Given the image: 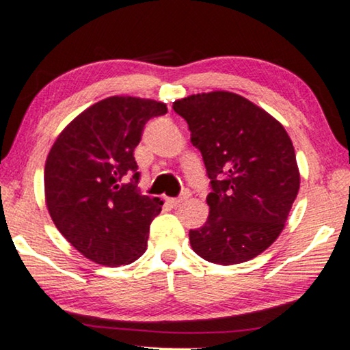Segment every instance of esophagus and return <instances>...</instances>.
<instances>
[{"label":"esophagus","mask_w":350,"mask_h":350,"mask_svg":"<svg viewBox=\"0 0 350 350\" xmlns=\"http://www.w3.org/2000/svg\"><path fill=\"white\" fill-rule=\"evenodd\" d=\"M189 198V196L187 193H183V196L180 197H174V198H167V203H171L172 206H178V205H180V203L183 202H185Z\"/></svg>","instance_id":"obj_1"}]
</instances>
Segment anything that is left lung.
I'll return each instance as SVG.
<instances>
[{"mask_svg": "<svg viewBox=\"0 0 350 350\" xmlns=\"http://www.w3.org/2000/svg\"><path fill=\"white\" fill-rule=\"evenodd\" d=\"M172 108L187 121L211 184L210 215L190 229V245L216 265L249 262L276 241L297 197L291 137L271 114L232 92L190 95Z\"/></svg>", "mask_w": 350, "mask_h": 350, "instance_id": "obj_1", "label": "left lung"}]
</instances>
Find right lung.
I'll return each mask as SVG.
<instances>
[{"label": "right lung", "instance_id": "1", "mask_svg": "<svg viewBox=\"0 0 350 350\" xmlns=\"http://www.w3.org/2000/svg\"><path fill=\"white\" fill-rule=\"evenodd\" d=\"M165 103L109 96L92 105L57 135L45 165L50 216L72 247L92 262L121 267L147 250L158 197L140 193L134 150L147 121Z\"/></svg>", "mask_w": 350, "mask_h": 350}]
</instances>
